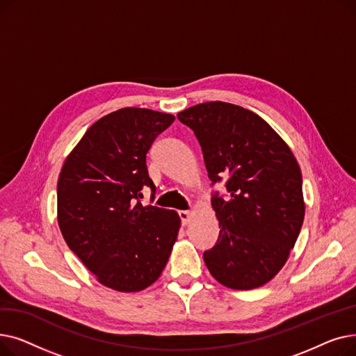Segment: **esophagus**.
I'll use <instances>...</instances> for the list:
<instances>
[{
  "instance_id": "obj_1",
  "label": "esophagus",
  "mask_w": 356,
  "mask_h": 356,
  "mask_svg": "<svg viewBox=\"0 0 356 356\" xmlns=\"http://www.w3.org/2000/svg\"><path fill=\"white\" fill-rule=\"evenodd\" d=\"M179 216L181 219V225H188L191 220V212L189 211H179Z\"/></svg>"
}]
</instances>
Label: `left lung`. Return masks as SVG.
<instances>
[{
  "label": "left lung",
  "mask_w": 356,
  "mask_h": 356,
  "mask_svg": "<svg viewBox=\"0 0 356 356\" xmlns=\"http://www.w3.org/2000/svg\"><path fill=\"white\" fill-rule=\"evenodd\" d=\"M197 138L219 220L204 264L223 286L251 290L283 268L305 219L303 179L291 149L263 120L228 102H204L177 114Z\"/></svg>",
  "instance_id": "1"
}]
</instances>
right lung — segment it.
Listing matches in <instances>:
<instances>
[{
    "label": "right lung",
    "instance_id": "add662e5",
    "mask_svg": "<svg viewBox=\"0 0 356 356\" xmlns=\"http://www.w3.org/2000/svg\"><path fill=\"white\" fill-rule=\"evenodd\" d=\"M175 117L122 108L93 124L67 156L58 181V220L69 248L104 286L140 291L160 277L180 228L175 211L148 204L156 186L147 153Z\"/></svg>",
    "mask_w": 356,
    "mask_h": 356
}]
</instances>
